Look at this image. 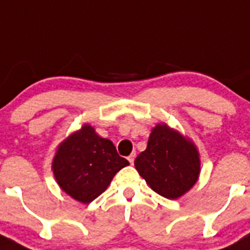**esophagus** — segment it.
I'll list each match as a JSON object with an SVG mask.
<instances>
[{"mask_svg": "<svg viewBox=\"0 0 250 250\" xmlns=\"http://www.w3.org/2000/svg\"><path fill=\"white\" fill-rule=\"evenodd\" d=\"M135 156H136V154L135 152H132V154H130V156L129 158H127V160H129V163L130 164H134V160H135Z\"/></svg>", "mask_w": 250, "mask_h": 250, "instance_id": "1", "label": "esophagus"}]
</instances>
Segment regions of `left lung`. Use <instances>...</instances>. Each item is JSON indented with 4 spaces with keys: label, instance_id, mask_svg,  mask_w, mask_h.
<instances>
[{
    "label": "left lung",
    "instance_id": "obj_1",
    "mask_svg": "<svg viewBox=\"0 0 250 250\" xmlns=\"http://www.w3.org/2000/svg\"><path fill=\"white\" fill-rule=\"evenodd\" d=\"M134 164L152 190L167 199H178L190 190L200 173L195 145L167 124L151 130L146 149Z\"/></svg>",
    "mask_w": 250,
    "mask_h": 250
}]
</instances>
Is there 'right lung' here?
<instances>
[{"mask_svg": "<svg viewBox=\"0 0 250 250\" xmlns=\"http://www.w3.org/2000/svg\"><path fill=\"white\" fill-rule=\"evenodd\" d=\"M129 161L121 158L109 139L83 125L59 145L52 170L57 184L77 202L89 204L106 190L119 170Z\"/></svg>", "mask_w": 250, "mask_h": 250, "instance_id": "obj_1", "label": "right lung"}]
</instances>
